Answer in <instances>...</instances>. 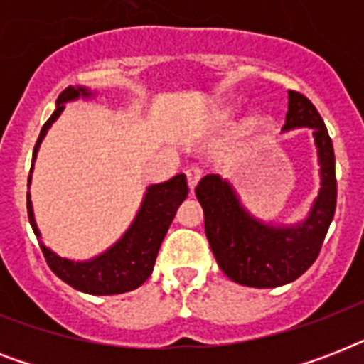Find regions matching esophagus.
Instances as JSON below:
<instances>
[{
  "label": "esophagus",
  "mask_w": 364,
  "mask_h": 364,
  "mask_svg": "<svg viewBox=\"0 0 364 364\" xmlns=\"http://www.w3.org/2000/svg\"><path fill=\"white\" fill-rule=\"evenodd\" d=\"M202 173H204V171L200 170V168H196V166H191V168H187L185 176H187V183H188V188H191V191H194V187L198 185Z\"/></svg>",
  "instance_id": "obj_1"
}]
</instances>
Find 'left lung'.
<instances>
[{
    "label": "left lung",
    "instance_id": "left-lung-1",
    "mask_svg": "<svg viewBox=\"0 0 364 364\" xmlns=\"http://www.w3.org/2000/svg\"><path fill=\"white\" fill-rule=\"evenodd\" d=\"M308 126L314 130L321 166V188L310 215L293 227H272L257 221L240 204L230 183L205 176L196 187L204 210L205 236L217 264L232 282L268 289L294 282L321 251L336 210L334 149L327 126L304 94L289 90V111L283 130Z\"/></svg>",
    "mask_w": 364,
    "mask_h": 364
}]
</instances>
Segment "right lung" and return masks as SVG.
Listing matches in <instances>:
<instances>
[{
  "instance_id": "add662e5",
  "label": "right lung",
  "mask_w": 364,
  "mask_h": 364,
  "mask_svg": "<svg viewBox=\"0 0 364 364\" xmlns=\"http://www.w3.org/2000/svg\"><path fill=\"white\" fill-rule=\"evenodd\" d=\"M81 96L88 98V96H92V92H88L87 88L82 87H68L60 94L56 100V109L41 128L39 139L33 149V160H36L37 149L41 145V139L45 137L47 130L64 111L65 102L81 98ZM28 181H30V177H28ZM187 193L188 187L185 173L171 177L170 181L151 185L145 193V198H143L136 219L126 230L124 236L105 253L85 260V262L62 259L41 243V251L45 255L48 268L62 282L81 293L121 294L134 291L147 282V277L151 276L160 243L176 217L177 205L187 198ZM28 217H30L33 232L39 238L41 234L37 230L36 219H33L30 194H28Z\"/></svg>"
}]
</instances>
